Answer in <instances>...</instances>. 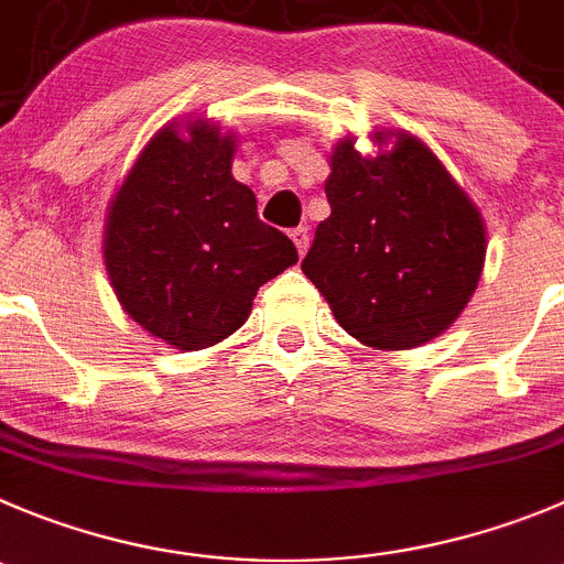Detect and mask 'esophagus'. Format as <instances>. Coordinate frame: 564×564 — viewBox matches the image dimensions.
I'll list each match as a JSON object with an SVG mask.
<instances>
[{
  "instance_id": "esophagus-1",
  "label": "esophagus",
  "mask_w": 564,
  "mask_h": 564,
  "mask_svg": "<svg viewBox=\"0 0 564 564\" xmlns=\"http://www.w3.org/2000/svg\"><path fill=\"white\" fill-rule=\"evenodd\" d=\"M289 236H292V241H294V247H297L300 256H306L308 241H312V236H308V228H303V225H300V228H294Z\"/></svg>"
}]
</instances>
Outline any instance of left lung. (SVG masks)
<instances>
[{"label":"left lung","instance_id":"left-lung-1","mask_svg":"<svg viewBox=\"0 0 564 564\" xmlns=\"http://www.w3.org/2000/svg\"><path fill=\"white\" fill-rule=\"evenodd\" d=\"M392 150L334 147L319 223L303 272L336 323L361 345L406 350L431 341L470 303L487 256L484 219L440 158L403 130Z\"/></svg>","mask_w":564,"mask_h":564}]
</instances>
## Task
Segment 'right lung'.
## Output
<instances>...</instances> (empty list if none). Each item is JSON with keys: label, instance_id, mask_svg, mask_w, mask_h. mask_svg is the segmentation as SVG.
Wrapping results in <instances>:
<instances>
[{"label": "right lung", "instance_id": "right-lung-1", "mask_svg": "<svg viewBox=\"0 0 564 564\" xmlns=\"http://www.w3.org/2000/svg\"><path fill=\"white\" fill-rule=\"evenodd\" d=\"M236 139L205 119L172 122L141 150L105 223V270L124 312L177 350L228 339L258 289L297 247L258 219L230 175Z\"/></svg>", "mask_w": 564, "mask_h": 564}]
</instances>
